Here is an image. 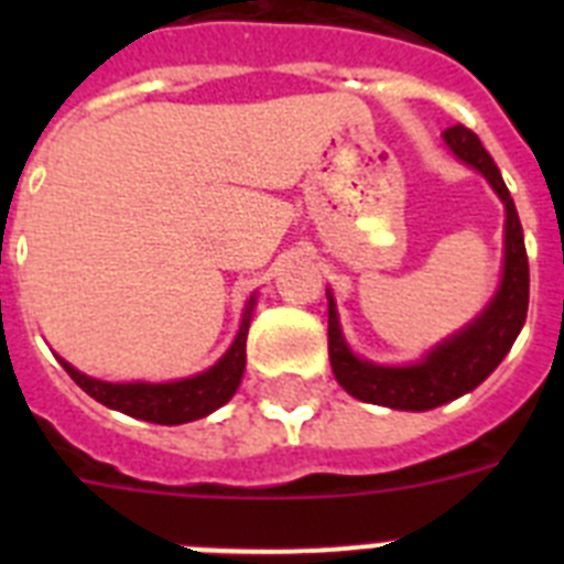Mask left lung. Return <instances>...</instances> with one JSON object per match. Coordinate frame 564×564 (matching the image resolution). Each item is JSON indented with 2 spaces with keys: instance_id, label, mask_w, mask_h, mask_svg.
Instances as JSON below:
<instances>
[{
  "instance_id": "obj_1",
  "label": "left lung",
  "mask_w": 564,
  "mask_h": 564,
  "mask_svg": "<svg viewBox=\"0 0 564 564\" xmlns=\"http://www.w3.org/2000/svg\"><path fill=\"white\" fill-rule=\"evenodd\" d=\"M443 141L457 161L477 169L486 177L488 186L495 188V194L506 206L502 276L480 316L471 318L455 336L435 344L421 361L390 367V364L367 361L350 350L341 325H338L336 299H333V291H327V350H330L333 376L358 401L390 406V410H435L441 403L455 401L480 387L497 370V364L508 356L528 316L525 239H522L520 217H517L514 200L502 183L500 169L491 161V154L482 149L480 138L463 123L446 129Z\"/></svg>"
}]
</instances>
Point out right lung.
Segmentation results:
<instances>
[{
	"instance_id": "1",
	"label": "right lung",
	"mask_w": 564,
	"mask_h": 564,
	"mask_svg": "<svg viewBox=\"0 0 564 564\" xmlns=\"http://www.w3.org/2000/svg\"><path fill=\"white\" fill-rule=\"evenodd\" d=\"M253 305H257V296L248 299L246 313H242V325H239L231 347L220 356V361L214 364V367H208L206 372H197V376L192 378H181V381L112 383L76 370V367L69 361H64V358H58V361H62V367L69 372V378H73L89 398H96L98 403H104L109 410H118L129 417H138V421L163 423V426H177V423L197 421V417L212 415L214 410H220L223 403L231 401L239 381H242V372H246V338L248 325H251Z\"/></svg>"
}]
</instances>
